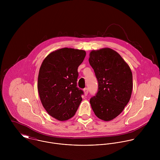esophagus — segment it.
Instances as JSON below:
<instances>
[{
  "instance_id": "esophagus-1",
  "label": "esophagus",
  "mask_w": 160,
  "mask_h": 160,
  "mask_svg": "<svg viewBox=\"0 0 160 160\" xmlns=\"http://www.w3.org/2000/svg\"><path fill=\"white\" fill-rule=\"evenodd\" d=\"M84 94H85V95H87L88 94V92H89V89H88V88H84Z\"/></svg>"
}]
</instances>
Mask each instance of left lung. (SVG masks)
Wrapping results in <instances>:
<instances>
[{
    "label": "left lung",
    "mask_w": 160,
    "mask_h": 160,
    "mask_svg": "<svg viewBox=\"0 0 160 160\" xmlns=\"http://www.w3.org/2000/svg\"><path fill=\"white\" fill-rule=\"evenodd\" d=\"M89 62L98 81V91L90 99L92 108L100 119L112 120L131 98V70L121 55L110 48L92 50Z\"/></svg>",
    "instance_id": "left-lung-1"
}]
</instances>
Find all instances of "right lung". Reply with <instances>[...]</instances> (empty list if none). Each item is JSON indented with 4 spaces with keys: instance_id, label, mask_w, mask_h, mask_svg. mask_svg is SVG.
Segmentation results:
<instances>
[{
    "instance_id": "add662e5",
    "label": "right lung",
    "mask_w": 160,
    "mask_h": 160,
    "mask_svg": "<svg viewBox=\"0 0 160 160\" xmlns=\"http://www.w3.org/2000/svg\"><path fill=\"white\" fill-rule=\"evenodd\" d=\"M86 52L63 48L47 56L39 69L38 89L47 112L59 121L72 118L77 111L84 92L77 87L78 68Z\"/></svg>"
}]
</instances>
